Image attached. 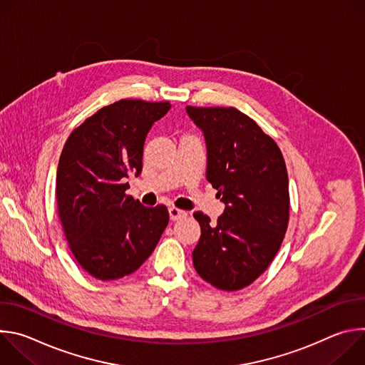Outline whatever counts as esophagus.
<instances>
[{"instance_id": "1", "label": "esophagus", "mask_w": 365, "mask_h": 365, "mask_svg": "<svg viewBox=\"0 0 365 365\" xmlns=\"http://www.w3.org/2000/svg\"><path fill=\"white\" fill-rule=\"evenodd\" d=\"M186 217V212L182 210H178V207H169V218L170 221H178L180 218Z\"/></svg>"}]
</instances>
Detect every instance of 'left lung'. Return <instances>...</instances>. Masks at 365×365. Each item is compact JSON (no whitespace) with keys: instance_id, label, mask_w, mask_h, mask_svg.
Here are the masks:
<instances>
[{"instance_id":"1","label":"left lung","mask_w":365,"mask_h":365,"mask_svg":"<svg viewBox=\"0 0 365 365\" xmlns=\"http://www.w3.org/2000/svg\"><path fill=\"white\" fill-rule=\"evenodd\" d=\"M206 143V180L225 205L217 224L193 217L200 238L192 257L197 274L234 292L264 273L289 224V178L274 140L235 108L186 107Z\"/></svg>"}]
</instances>
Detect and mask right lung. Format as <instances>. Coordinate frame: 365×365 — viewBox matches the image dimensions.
<instances>
[{"instance_id":"right-lung-1","label":"right lung","mask_w":365,"mask_h":365,"mask_svg":"<svg viewBox=\"0 0 365 365\" xmlns=\"http://www.w3.org/2000/svg\"><path fill=\"white\" fill-rule=\"evenodd\" d=\"M169 102L121 99L69 135L59 159V218L81 267L99 280L134 273L169 224L165 205L147 207L125 190L143 169V147Z\"/></svg>"}]
</instances>
